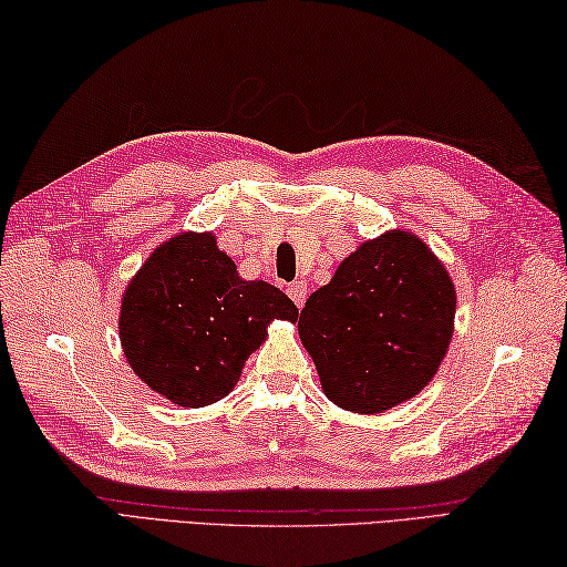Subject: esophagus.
<instances>
[{
    "label": "esophagus",
    "mask_w": 567,
    "mask_h": 567,
    "mask_svg": "<svg viewBox=\"0 0 567 567\" xmlns=\"http://www.w3.org/2000/svg\"><path fill=\"white\" fill-rule=\"evenodd\" d=\"M287 295H290L292 302L302 309L305 299H307V282L305 280H295L292 285H287Z\"/></svg>",
    "instance_id": "1"
}]
</instances>
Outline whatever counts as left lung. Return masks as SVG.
Instances as JSON below:
<instances>
[{
	"mask_svg": "<svg viewBox=\"0 0 567 567\" xmlns=\"http://www.w3.org/2000/svg\"><path fill=\"white\" fill-rule=\"evenodd\" d=\"M455 285L419 236L394 228L360 244L307 299L297 329L329 400L382 414L412 400L449 353Z\"/></svg>",
	"mask_w": 567,
	"mask_h": 567,
	"instance_id": "obj_1",
	"label": "left lung"
}]
</instances>
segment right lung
<instances>
[{"label": "right lung", "instance_id": "1", "mask_svg": "<svg viewBox=\"0 0 567 567\" xmlns=\"http://www.w3.org/2000/svg\"><path fill=\"white\" fill-rule=\"evenodd\" d=\"M299 309L277 287L244 280L212 231H183L131 277L118 339L131 370L177 406H207L236 388L275 319Z\"/></svg>", "mask_w": 567, "mask_h": 567}]
</instances>
